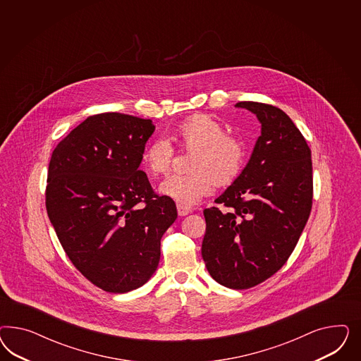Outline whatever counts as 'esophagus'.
Here are the masks:
<instances>
[{
    "label": "esophagus",
    "instance_id": "esophagus-1",
    "mask_svg": "<svg viewBox=\"0 0 361 361\" xmlns=\"http://www.w3.org/2000/svg\"><path fill=\"white\" fill-rule=\"evenodd\" d=\"M192 210H193V209L190 208V207H185V205L177 204V212H178V216H181V217H184L186 214L192 213Z\"/></svg>",
    "mask_w": 361,
    "mask_h": 361
}]
</instances>
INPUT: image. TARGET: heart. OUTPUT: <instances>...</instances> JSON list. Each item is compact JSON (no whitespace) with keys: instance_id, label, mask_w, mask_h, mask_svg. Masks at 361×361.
Here are the masks:
<instances>
[{"instance_id":"obj_1","label":"heart","mask_w":361,"mask_h":361,"mask_svg":"<svg viewBox=\"0 0 361 361\" xmlns=\"http://www.w3.org/2000/svg\"><path fill=\"white\" fill-rule=\"evenodd\" d=\"M222 123L208 115H195L176 128V140L184 151H193L188 175H172L160 185V193L190 207L201 201L217 185H226L240 175L246 148L243 142L225 133ZM175 151L171 142L156 139L142 149V166L159 177L169 172Z\"/></svg>"}]
</instances>
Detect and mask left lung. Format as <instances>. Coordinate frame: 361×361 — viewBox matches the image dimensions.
I'll use <instances>...</instances> for the list:
<instances>
[{"mask_svg":"<svg viewBox=\"0 0 361 361\" xmlns=\"http://www.w3.org/2000/svg\"><path fill=\"white\" fill-rule=\"evenodd\" d=\"M262 124L252 157L235 181L205 209L201 254L212 278L246 290L287 262L312 208V161L305 136L283 111L240 102Z\"/></svg>","mask_w":361,"mask_h":361,"instance_id":"8db88e82","label":"left lung"}]
</instances>
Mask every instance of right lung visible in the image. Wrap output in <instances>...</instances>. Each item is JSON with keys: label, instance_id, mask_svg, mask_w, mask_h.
<instances>
[{"label": "right lung", "instance_id": "right-lung-1", "mask_svg": "<svg viewBox=\"0 0 361 361\" xmlns=\"http://www.w3.org/2000/svg\"><path fill=\"white\" fill-rule=\"evenodd\" d=\"M154 126L119 112L88 116L55 147L46 210L67 257L99 288L121 294L145 283L175 201L154 193L139 169Z\"/></svg>", "mask_w": 361, "mask_h": 361}]
</instances>
